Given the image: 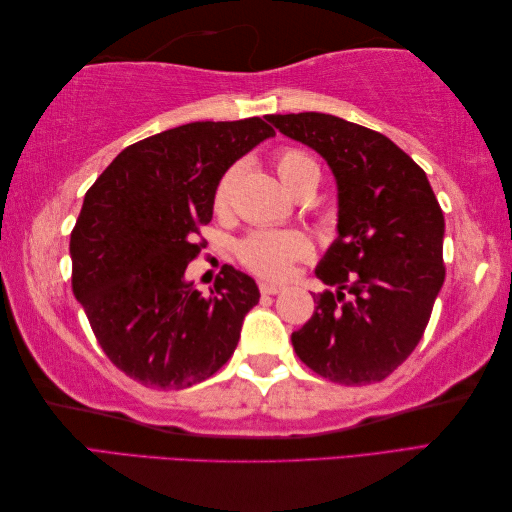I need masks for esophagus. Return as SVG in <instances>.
Segmentation results:
<instances>
[{
    "mask_svg": "<svg viewBox=\"0 0 512 512\" xmlns=\"http://www.w3.org/2000/svg\"><path fill=\"white\" fill-rule=\"evenodd\" d=\"M259 290H262V295H279L284 286L281 284H270V281H259Z\"/></svg>",
    "mask_w": 512,
    "mask_h": 512,
    "instance_id": "esophagus-1",
    "label": "esophagus"
}]
</instances>
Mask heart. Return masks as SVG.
Listing matches in <instances>:
<instances>
[{"label":"heart","mask_w":512,"mask_h":512,"mask_svg":"<svg viewBox=\"0 0 512 512\" xmlns=\"http://www.w3.org/2000/svg\"><path fill=\"white\" fill-rule=\"evenodd\" d=\"M275 167L281 184L290 195H295L303 182L312 178L319 180L317 162L299 149L279 151ZM233 178L235 173L226 171L217 182L213 193V206L217 211L226 209L228 198H231ZM310 250V239L299 231H262L244 239L242 246H239V259L259 275L284 277L297 259L310 255Z\"/></svg>","instance_id":"b5f03b06"}]
</instances>
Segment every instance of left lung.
<instances>
[{
	"mask_svg": "<svg viewBox=\"0 0 512 512\" xmlns=\"http://www.w3.org/2000/svg\"><path fill=\"white\" fill-rule=\"evenodd\" d=\"M266 121L328 162L339 204V237L314 270L336 292L314 297L292 347L332 383H378L416 350L444 284L436 193L427 173L374 129L319 112Z\"/></svg>",
	"mask_w": 512,
	"mask_h": 512,
	"instance_id": "obj_1",
	"label": "left lung"
}]
</instances>
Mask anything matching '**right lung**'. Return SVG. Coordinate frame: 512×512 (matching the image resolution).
Segmentation results:
<instances>
[{
    "label": "right lung",
    "mask_w": 512,
    "mask_h": 512,
    "mask_svg": "<svg viewBox=\"0 0 512 512\" xmlns=\"http://www.w3.org/2000/svg\"><path fill=\"white\" fill-rule=\"evenodd\" d=\"M270 136L257 116L173 127L123 149L85 193L70 235L74 297L107 358L145 387L202 383L235 352L255 279L224 266L202 297L184 273L217 182Z\"/></svg>",
    "instance_id": "add662e5"
}]
</instances>
